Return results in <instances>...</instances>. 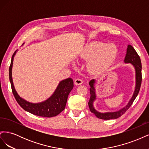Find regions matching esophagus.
<instances>
[{
	"mask_svg": "<svg viewBox=\"0 0 149 149\" xmlns=\"http://www.w3.org/2000/svg\"><path fill=\"white\" fill-rule=\"evenodd\" d=\"M74 84L76 85H80L83 84V81L79 78H77L74 80Z\"/></svg>",
	"mask_w": 149,
	"mask_h": 149,
	"instance_id": "34e87169",
	"label": "esophagus"
}]
</instances>
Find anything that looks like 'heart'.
I'll return each instance as SVG.
<instances>
[{"instance_id": "b5f03b06", "label": "heart", "mask_w": 149, "mask_h": 149, "mask_svg": "<svg viewBox=\"0 0 149 149\" xmlns=\"http://www.w3.org/2000/svg\"><path fill=\"white\" fill-rule=\"evenodd\" d=\"M118 50L114 45L95 42L85 47L79 56V58L90 60L89 69L94 72H100L110 66L115 60Z\"/></svg>"}]
</instances>
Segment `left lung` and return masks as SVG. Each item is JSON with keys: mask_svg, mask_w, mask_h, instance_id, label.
<instances>
[{"mask_svg": "<svg viewBox=\"0 0 149 149\" xmlns=\"http://www.w3.org/2000/svg\"><path fill=\"white\" fill-rule=\"evenodd\" d=\"M124 62L125 63H132L134 66L136 73V89H135V91L134 93L131 100L129 102L128 104L125 107H124L123 109H120L118 112H106V113H101V112H99L97 111H96L94 109L93 105V102L96 99L95 89H94V83L95 82V81H94V79H92L90 81L89 83L90 87H91V88H90V94H91V97H90V100L88 102V106L89 107L90 111L95 114V116L99 119L104 120H109L112 119H117L120 118V117L121 116H123L125 112L129 109V108L131 106L134 101L135 100V99L136 98L137 96L138 95L142 83V64L141 58H140V56L136 52V49L134 48L132 46L130 45H129L127 47V53H126Z\"/></svg>", "mask_w": 149, "mask_h": 149, "instance_id": "obj_1", "label": "left lung"}]
</instances>
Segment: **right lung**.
I'll use <instances>...</instances> for the list:
<instances>
[{"mask_svg": "<svg viewBox=\"0 0 149 149\" xmlns=\"http://www.w3.org/2000/svg\"><path fill=\"white\" fill-rule=\"evenodd\" d=\"M16 52L13 53L12 56L11 63L9 67V79L11 84L12 91L13 96L18 104L23 109L31 114L34 115L45 117V118H52L59 114L65 109L67 99L70 91L73 88V81L69 78L63 80L58 86L56 89L53 95L45 101L41 103H30L22 99L15 90L12 78V68L13 64V56Z\"/></svg>", "mask_w": 149, "mask_h": 149, "instance_id": "add662e5", "label": "right lung"}]
</instances>
